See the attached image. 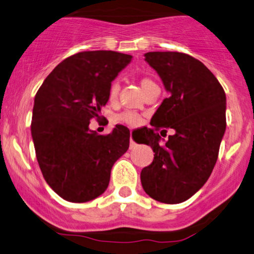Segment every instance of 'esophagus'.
<instances>
[{
    "label": "esophagus",
    "mask_w": 254,
    "mask_h": 254,
    "mask_svg": "<svg viewBox=\"0 0 254 254\" xmlns=\"http://www.w3.org/2000/svg\"><path fill=\"white\" fill-rule=\"evenodd\" d=\"M134 146H135V142L133 141L132 138H130L129 139V149H133V147H134Z\"/></svg>",
    "instance_id": "esophagus-1"
}]
</instances>
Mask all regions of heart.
<instances>
[{
    "mask_svg": "<svg viewBox=\"0 0 254 254\" xmlns=\"http://www.w3.org/2000/svg\"><path fill=\"white\" fill-rule=\"evenodd\" d=\"M151 85H153V82L150 80V79H141L140 80V87L142 91H145L147 89V87L151 86ZM119 90H120V85L118 81H114L112 85H110V89H109V99L112 102L116 101V98H118L119 96ZM120 119L122 120V121H125L126 124L128 125H132V126H135V125H138L139 122H140V119L138 118V116L135 115V114L133 113H125L122 114L121 116H120Z\"/></svg>",
    "mask_w": 254,
    "mask_h": 254,
    "instance_id": "obj_1",
    "label": "heart"
}]
</instances>
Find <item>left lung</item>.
Listing matches in <instances>:
<instances>
[{"label": "left lung", "mask_w": 254, "mask_h": 254, "mask_svg": "<svg viewBox=\"0 0 254 254\" xmlns=\"http://www.w3.org/2000/svg\"><path fill=\"white\" fill-rule=\"evenodd\" d=\"M144 56L169 97L152 116L153 128H146L141 142L155 152L152 163L141 170V185L155 200L179 204L195 194L211 175L226 132V93L206 65L192 56L174 51ZM162 127L176 132L165 144L155 133Z\"/></svg>", "instance_id": "left-lung-1"}]
</instances>
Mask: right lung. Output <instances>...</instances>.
Segmentation results:
<instances>
[{"instance_id": "obj_1", "label": "right lung", "mask_w": 254, "mask_h": 254, "mask_svg": "<svg viewBox=\"0 0 254 254\" xmlns=\"http://www.w3.org/2000/svg\"><path fill=\"white\" fill-rule=\"evenodd\" d=\"M132 61L127 54L84 51L64 60L35 97L31 134L43 176L54 192L72 203L103 194L114 163L129 146V130L116 125L108 135L90 129L101 118L109 89Z\"/></svg>"}]
</instances>
